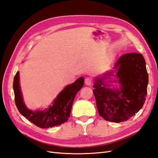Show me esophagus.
<instances>
[{"label":"esophagus","instance_id":"34e87169","mask_svg":"<svg viewBox=\"0 0 158 158\" xmlns=\"http://www.w3.org/2000/svg\"><path fill=\"white\" fill-rule=\"evenodd\" d=\"M92 79L91 77H86L85 79V83L86 85H89L92 84Z\"/></svg>","mask_w":158,"mask_h":158}]
</instances>
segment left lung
Returning <instances> with one entry per match:
<instances>
[{"instance_id":"left-lung-1","label":"left lung","mask_w":158,"mask_h":158,"mask_svg":"<svg viewBox=\"0 0 158 158\" xmlns=\"http://www.w3.org/2000/svg\"><path fill=\"white\" fill-rule=\"evenodd\" d=\"M114 69L120 89H110L105 83L113 75L110 73L95 79L93 93L99 115L106 121L119 123L129 119L143 107L147 94L148 74L145 60L138 53L123 54Z\"/></svg>"}]
</instances>
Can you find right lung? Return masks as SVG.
Returning a JSON list of instances; mask_svg holds the SVG:
<instances>
[{"instance_id":"right-lung-1","label":"right lung","mask_w":158,"mask_h":158,"mask_svg":"<svg viewBox=\"0 0 158 158\" xmlns=\"http://www.w3.org/2000/svg\"><path fill=\"white\" fill-rule=\"evenodd\" d=\"M84 83L83 77H80L72 84L67 85L59 94L53 101L52 106L43 110H32L27 109L23 102L19 83V72L15 75L13 80V91L15 102L19 112L30 122L41 128H48L57 126L68 121L75 97Z\"/></svg>"}]
</instances>
